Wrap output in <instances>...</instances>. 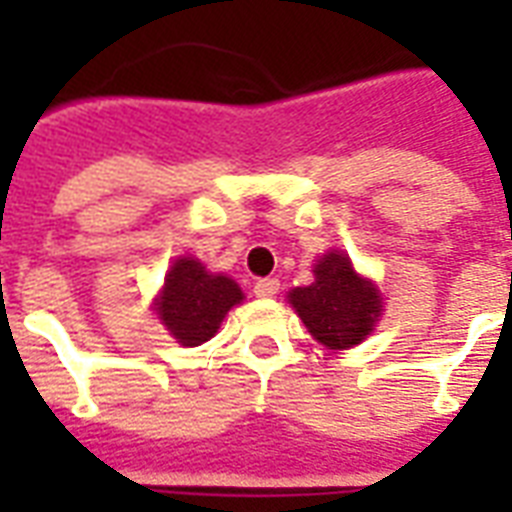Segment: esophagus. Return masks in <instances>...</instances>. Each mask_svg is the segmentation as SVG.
Listing matches in <instances>:
<instances>
[{
	"instance_id": "1",
	"label": "esophagus",
	"mask_w": 512,
	"mask_h": 512,
	"mask_svg": "<svg viewBox=\"0 0 512 512\" xmlns=\"http://www.w3.org/2000/svg\"><path fill=\"white\" fill-rule=\"evenodd\" d=\"M276 292H279V279H257L255 281L257 297H273Z\"/></svg>"
}]
</instances>
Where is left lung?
Listing matches in <instances>:
<instances>
[{
    "instance_id": "obj_1",
    "label": "left lung",
    "mask_w": 512,
    "mask_h": 512,
    "mask_svg": "<svg viewBox=\"0 0 512 512\" xmlns=\"http://www.w3.org/2000/svg\"><path fill=\"white\" fill-rule=\"evenodd\" d=\"M316 281L311 287H297L289 292V303L295 305L316 340L332 350L358 345L380 316V292L353 271V265L342 252H329L316 265Z\"/></svg>"
}]
</instances>
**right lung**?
Returning a JSON list of instances; mask_svg holds the SVG:
<instances>
[{
  "instance_id": "obj_1",
  "label": "right lung",
  "mask_w": 512,
  "mask_h": 512,
  "mask_svg": "<svg viewBox=\"0 0 512 512\" xmlns=\"http://www.w3.org/2000/svg\"><path fill=\"white\" fill-rule=\"evenodd\" d=\"M236 303H241L236 281L228 276H212L199 260L180 257L164 279L156 313L177 342L196 348L215 335L225 313Z\"/></svg>"
}]
</instances>
